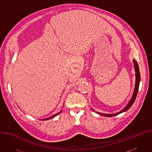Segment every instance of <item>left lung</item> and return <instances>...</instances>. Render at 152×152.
I'll list each match as a JSON object with an SVG mask.
<instances>
[{"instance_id": "obj_1", "label": "left lung", "mask_w": 152, "mask_h": 152, "mask_svg": "<svg viewBox=\"0 0 152 152\" xmlns=\"http://www.w3.org/2000/svg\"><path fill=\"white\" fill-rule=\"evenodd\" d=\"M133 64H134V70H135V75H136V80H135V87H134V92L132 96V98L130 99V101H129V102L128 103V104L124 107L122 110H121L120 112L114 113V114H105V113H100V112H95L93 110V109H92L94 112H95L96 113H97L98 114H99V115L105 116V117H112V116H116L120 113H122L123 112H125L131 107V106L133 105V104L134 103L136 95L137 93V91H138L139 90V86H140V82L141 80V76H140V69H139V66L138 65H137V63L136 61L133 60Z\"/></svg>"}]
</instances>
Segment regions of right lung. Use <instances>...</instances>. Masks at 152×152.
Returning <instances> with one entry per match:
<instances>
[{
    "label": "right lung",
    "instance_id": "1",
    "mask_svg": "<svg viewBox=\"0 0 152 152\" xmlns=\"http://www.w3.org/2000/svg\"><path fill=\"white\" fill-rule=\"evenodd\" d=\"M62 110H61V112H58V113H56V114H54V115H53V116H50V117H49V118H45V119H41L40 120H42V121H46V120H49V119H51V118H54V116H56V115H59V113H61L62 112Z\"/></svg>",
    "mask_w": 152,
    "mask_h": 152
}]
</instances>
